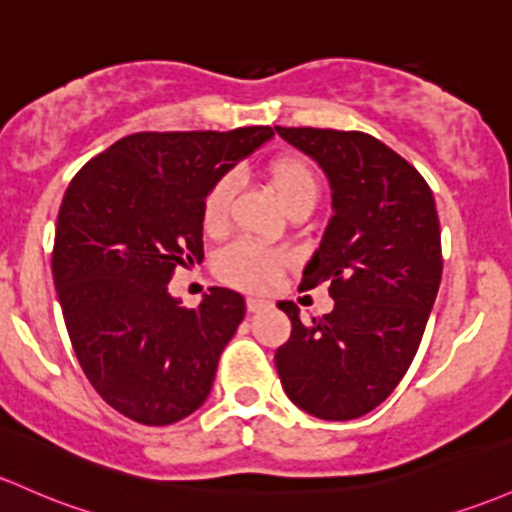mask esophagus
<instances>
[{"instance_id":"34e87169","label":"esophagus","mask_w":512,"mask_h":512,"mask_svg":"<svg viewBox=\"0 0 512 512\" xmlns=\"http://www.w3.org/2000/svg\"><path fill=\"white\" fill-rule=\"evenodd\" d=\"M267 306H269V303L265 299H260V296H250V299H247V311H250V313L265 311Z\"/></svg>"}]
</instances>
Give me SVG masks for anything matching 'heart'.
<instances>
[{
    "label": "heart",
    "mask_w": 512,
    "mask_h": 512,
    "mask_svg": "<svg viewBox=\"0 0 512 512\" xmlns=\"http://www.w3.org/2000/svg\"><path fill=\"white\" fill-rule=\"evenodd\" d=\"M267 177L274 192L279 194L286 211L299 206H316L318 182L316 174L299 157H277L267 165ZM235 194V179L226 174L218 179L206 194L204 201V226L206 230H221L228 221L230 199ZM282 257L277 252L265 250L255 243H235L218 255L216 269L223 282L243 286V289H265L277 274Z\"/></svg>",
    "instance_id": "b5f03b06"
}]
</instances>
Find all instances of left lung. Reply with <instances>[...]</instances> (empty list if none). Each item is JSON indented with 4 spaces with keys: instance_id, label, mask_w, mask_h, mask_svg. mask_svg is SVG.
I'll return each mask as SVG.
<instances>
[{
    "instance_id": "obj_1",
    "label": "left lung",
    "mask_w": 512,
    "mask_h": 512,
    "mask_svg": "<svg viewBox=\"0 0 512 512\" xmlns=\"http://www.w3.org/2000/svg\"><path fill=\"white\" fill-rule=\"evenodd\" d=\"M274 131L330 184L333 216L301 289L330 282L335 306L303 325L282 301L291 338L274 355L286 396L308 415L352 420L389 398L411 367L442 279L440 221L420 172L359 131Z\"/></svg>"
}]
</instances>
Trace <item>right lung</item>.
Listing matches in <instances>:
<instances>
[{
    "mask_svg": "<svg viewBox=\"0 0 512 512\" xmlns=\"http://www.w3.org/2000/svg\"><path fill=\"white\" fill-rule=\"evenodd\" d=\"M272 136L269 126L133 133L67 187L53 247L67 333L99 396L136 423L172 425L209 398L245 299L211 286L184 308L170 279L204 260L213 184Z\"/></svg>",
    "mask_w": 512,
    "mask_h": 512,
    "instance_id": "obj_1",
    "label": "right lung"
}]
</instances>
